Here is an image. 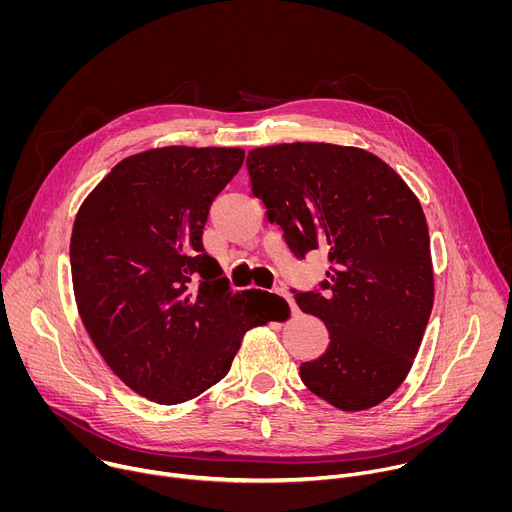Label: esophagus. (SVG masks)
<instances>
[{"label": "esophagus", "mask_w": 512, "mask_h": 512, "mask_svg": "<svg viewBox=\"0 0 512 512\" xmlns=\"http://www.w3.org/2000/svg\"><path fill=\"white\" fill-rule=\"evenodd\" d=\"M275 294H277V296H279V298H283V300H285V302H287V304H289V308H291V312H296V304H294V302H291V300H289V296H287V294H285V289H283V287H275Z\"/></svg>", "instance_id": "esophagus-1"}]
</instances>
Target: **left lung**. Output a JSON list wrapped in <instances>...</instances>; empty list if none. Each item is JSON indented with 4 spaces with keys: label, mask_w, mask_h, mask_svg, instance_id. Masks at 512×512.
<instances>
[{
    "label": "left lung",
    "mask_w": 512,
    "mask_h": 512,
    "mask_svg": "<svg viewBox=\"0 0 512 512\" xmlns=\"http://www.w3.org/2000/svg\"><path fill=\"white\" fill-rule=\"evenodd\" d=\"M247 172L289 253L328 255L318 287L291 289L330 334L326 352L302 362L304 385L342 411L379 405L407 377L433 306L419 200L377 156L332 143L257 148Z\"/></svg>",
    "instance_id": "8db88e82"
}]
</instances>
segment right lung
Listing matches in <instances>:
<instances>
[{
    "mask_svg": "<svg viewBox=\"0 0 512 512\" xmlns=\"http://www.w3.org/2000/svg\"><path fill=\"white\" fill-rule=\"evenodd\" d=\"M243 160L237 148L135 154L77 214L70 269L83 324L109 369L154 403L194 399L229 373L249 328L281 308L287 318L275 294H233L202 247L210 204Z\"/></svg>",
    "mask_w": 512,
    "mask_h": 512,
    "instance_id": "right-lung-1",
    "label": "right lung"
}]
</instances>
